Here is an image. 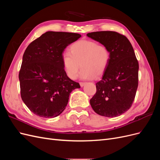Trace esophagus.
Wrapping results in <instances>:
<instances>
[{
    "instance_id": "1",
    "label": "esophagus",
    "mask_w": 160,
    "mask_h": 160,
    "mask_svg": "<svg viewBox=\"0 0 160 160\" xmlns=\"http://www.w3.org/2000/svg\"><path fill=\"white\" fill-rule=\"evenodd\" d=\"M79 84L81 85V87H83L86 84V83H85V82H80Z\"/></svg>"
}]
</instances>
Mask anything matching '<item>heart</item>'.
<instances>
[{"label": "heart", "instance_id": "1", "mask_svg": "<svg viewBox=\"0 0 160 160\" xmlns=\"http://www.w3.org/2000/svg\"><path fill=\"white\" fill-rule=\"evenodd\" d=\"M70 52L62 55V62L69 78L75 79L80 67L81 77L91 79L102 75L107 70L111 59L108 48L91 40H80L70 47Z\"/></svg>", "mask_w": 160, "mask_h": 160}]
</instances>
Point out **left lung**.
<instances>
[{"mask_svg":"<svg viewBox=\"0 0 160 160\" xmlns=\"http://www.w3.org/2000/svg\"><path fill=\"white\" fill-rule=\"evenodd\" d=\"M87 36L107 47L111 59L103 78L96 83L90 104L98 114L114 118L132 107L138 87L139 63L128 38L115 31H97Z\"/></svg>","mask_w":160,"mask_h":160,"instance_id":"obj_1","label":"left lung"}]
</instances>
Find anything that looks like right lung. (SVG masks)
<instances>
[{
	"mask_svg": "<svg viewBox=\"0 0 160 160\" xmlns=\"http://www.w3.org/2000/svg\"><path fill=\"white\" fill-rule=\"evenodd\" d=\"M81 37L78 33L48 31L27 47L18 78L21 98L34 114L57 117L65 110L71 92L81 88L67 77L62 62L65 48Z\"/></svg>",
	"mask_w": 160,
	"mask_h": 160,
	"instance_id": "right-lung-1",
	"label": "right lung"
}]
</instances>
